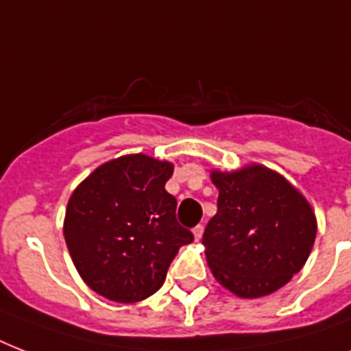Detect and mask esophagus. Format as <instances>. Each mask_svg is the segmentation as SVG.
<instances>
[{
	"label": "esophagus",
	"mask_w": 351,
	"mask_h": 351,
	"mask_svg": "<svg viewBox=\"0 0 351 351\" xmlns=\"http://www.w3.org/2000/svg\"><path fill=\"white\" fill-rule=\"evenodd\" d=\"M193 233H195V239L200 240L202 239V234H204V226L202 224H198L195 230H193Z\"/></svg>",
	"instance_id": "34e87169"
}]
</instances>
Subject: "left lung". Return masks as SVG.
Wrapping results in <instances>:
<instances>
[{
	"mask_svg": "<svg viewBox=\"0 0 351 351\" xmlns=\"http://www.w3.org/2000/svg\"><path fill=\"white\" fill-rule=\"evenodd\" d=\"M217 215L204 231L208 264L224 288L244 299L264 297L300 271L317 234L306 198L262 165L213 173Z\"/></svg>",
	"mask_w": 351,
	"mask_h": 351,
	"instance_id": "obj_1",
	"label": "left lung"
}]
</instances>
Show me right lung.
Wrapping results in <instances>:
<instances>
[{
	"instance_id": "right-lung-1",
	"label": "right lung",
	"mask_w": 351,
	"mask_h": 351,
	"mask_svg": "<svg viewBox=\"0 0 351 351\" xmlns=\"http://www.w3.org/2000/svg\"><path fill=\"white\" fill-rule=\"evenodd\" d=\"M169 162L129 154L85 178L67 204L65 242L78 273L96 293L138 302L156 293L171 262L193 233L176 220L165 191Z\"/></svg>"
}]
</instances>
